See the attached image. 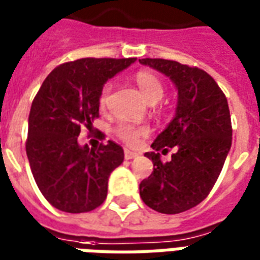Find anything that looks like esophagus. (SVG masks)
Here are the masks:
<instances>
[{
    "mask_svg": "<svg viewBox=\"0 0 260 260\" xmlns=\"http://www.w3.org/2000/svg\"><path fill=\"white\" fill-rule=\"evenodd\" d=\"M124 156H125V158H126V160H132V158L138 157V153L131 152V150H128V149H126V150L124 152Z\"/></svg>",
    "mask_w": 260,
    "mask_h": 260,
    "instance_id": "34e87169",
    "label": "esophagus"
}]
</instances>
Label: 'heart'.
Listing matches in <instances>:
<instances>
[{"label":"heart","mask_w":260,"mask_h":260,"mask_svg":"<svg viewBox=\"0 0 260 260\" xmlns=\"http://www.w3.org/2000/svg\"><path fill=\"white\" fill-rule=\"evenodd\" d=\"M135 82L139 90L142 91L143 97L149 103H156L163 97L164 87L161 80L158 79L157 75H154L150 71H139L135 75ZM113 85L108 82L102 87L100 96H99V104L102 107H106L108 103V97L111 93ZM115 134L121 141L128 146H136L141 138L146 136L149 134V128L143 125H134L129 122H121L115 128Z\"/></svg>","instance_id":"b5f03b06"}]
</instances>
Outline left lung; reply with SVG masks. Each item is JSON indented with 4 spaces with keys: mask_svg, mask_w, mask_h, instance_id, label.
Segmentation results:
<instances>
[{
    "mask_svg": "<svg viewBox=\"0 0 260 260\" xmlns=\"http://www.w3.org/2000/svg\"><path fill=\"white\" fill-rule=\"evenodd\" d=\"M170 76L178 89L174 119L152 143L145 156L153 173L139 185L142 201L164 214L189 210L206 199L223 170L231 147V117L225 94L203 69L163 58L139 59ZM175 147L172 160L164 152Z\"/></svg>",
    "mask_w": 260,
    "mask_h": 260,
    "instance_id": "1",
    "label": "left lung"
}]
</instances>
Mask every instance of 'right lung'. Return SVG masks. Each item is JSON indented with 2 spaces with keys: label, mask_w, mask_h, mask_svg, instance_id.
Instances as JSON below:
<instances>
[{
  "label": "right lung",
  "mask_w": 260,
  "mask_h": 260,
  "mask_svg": "<svg viewBox=\"0 0 260 260\" xmlns=\"http://www.w3.org/2000/svg\"><path fill=\"white\" fill-rule=\"evenodd\" d=\"M135 59L69 61L51 71L35 96L26 154L40 192L61 212H90L107 198L108 177L124 161V150L114 141L79 146L78 136L99 118L103 85ZM97 136L106 138L100 131Z\"/></svg>",
  "instance_id": "obj_1"
}]
</instances>
